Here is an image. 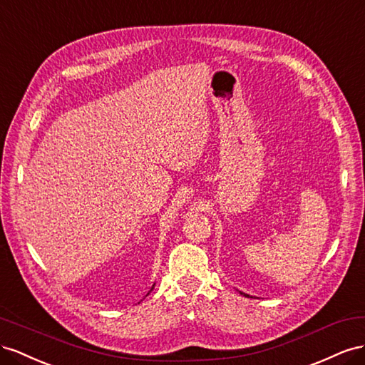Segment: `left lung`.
Wrapping results in <instances>:
<instances>
[{
    "instance_id": "8db88e82",
    "label": "left lung",
    "mask_w": 365,
    "mask_h": 365,
    "mask_svg": "<svg viewBox=\"0 0 365 365\" xmlns=\"http://www.w3.org/2000/svg\"><path fill=\"white\" fill-rule=\"evenodd\" d=\"M242 294H243V292H242ZM243 295H245V297H249V295H246V294H243Z\"/></svg>"
}]
</instances>
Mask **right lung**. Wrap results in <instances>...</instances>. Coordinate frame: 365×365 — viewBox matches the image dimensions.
<instances>
[{"label":"right lung","instance_id":"right-lung-1","mask_svg":"<svg viewBox=\"0 0 365 365\" xmlns=\"http://www.w3.org/2000/svg\"><path fill=\"white\" fill-rule=\"evenodd\" d=\"M153 287H154V284H153ZM153 287H151V290H153ZM151 290H150V292H151ZM150 292H148V294H150ZM148 294H147V295H148Z\"/></svg>","mask_w":365,"mask_h":365}]
</instances>
